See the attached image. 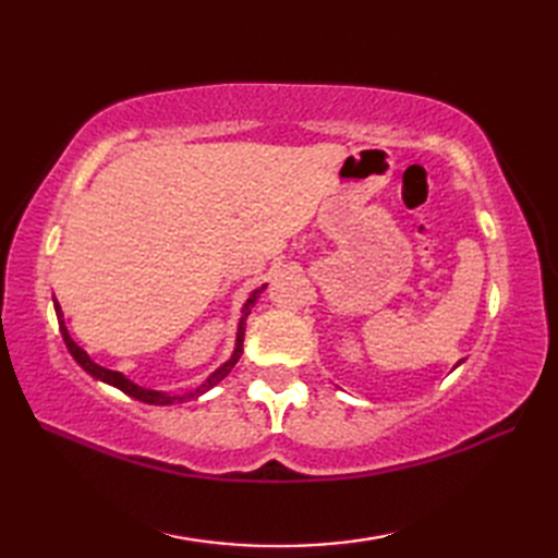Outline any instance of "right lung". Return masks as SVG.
<instances>
[{"label": "right lung", "instance_id": "right-lung-1", "mask_svg": "<svg viewBox=\"0 0 558 558\" xmlns=\"http://www.w3.org/2000/svg\"><path fill=\"white\" fill-rule=\"evenodd\" d=\"M266 290V286L264 288H258L252 298L246 300V304H244V316H248V312H252V306L256 304V300H258V294ZM54 312H57V318H59V330H62V338H64V342H66V348H69V352H71V357H74L83 369H86L90 376H96V378H100V381H105V384H112V386H117L120 390H124L126 396H132V398H136V400H141V402H150V405H170V402H182V400H186V398H196V396H201V393H206V390H210L213 386H216L218 381H222L225 376L230 374V369L232 366L236 364V360L242 357V345H244V316H242V322H240V333H236V348H234V354L232 357L225 362L220 369L216 372V374H210L208 376V381L206 384H201L196 390H192V393H186V396H165V393H158V390H148V388H141V386H136V384H132L129 381V378H124L120 372H112V369H105V366H100V364H96L93 362L86 352H83L74 340L69 338V330H66V326H64V322H62V310H59V304L54 302Z\"/></svg>", "mask_w": 558, "mask_h": 558}]
</instances>
